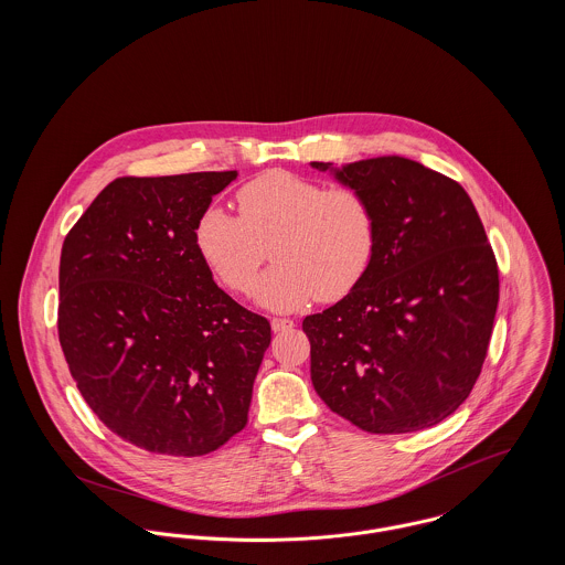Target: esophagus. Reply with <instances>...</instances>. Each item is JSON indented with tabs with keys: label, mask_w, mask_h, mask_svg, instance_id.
Listing matches in <instances>:
<instances>
[{
	"label": "esophagus",
	"mask_w": 565,
	"mask_h": 565,
	"mask_svg": "<svg viewBox=\"0 0 565 565\" xmlns=\"http://www.w3.org/2000/svg\"><path fill=\"white\" fill-rule=\"evenodd\" d=\"M289 328H294L291 320H282V318H274L271 320V330L274 332H282V330H289Z\"/></svg>",
	"instance_id": "34e87169"
}]
</instances>
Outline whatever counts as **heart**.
I'll return each instance as SVG.
<instances>
[{
	"label": "heart",
	"mask_w": 565,
	"mask_h": 565,
	"mask_svg": "<svg viewBox=\"0 0 565 565\" xmlns=\"http://www.w3.org/2000/svg\"><path fill=\"white\" fill-rule=\"evenodd\" d=\"M237 206L239 215L206 206L195 222V247L220 282L245 294L269 243L274 267L254 289L256 305L269 311H296L316 298L339 300L372 265L376 211L356 189H328L318 180L271 169L243 184Z\"/></svg>",
	"instance_id": "obj_1"
}]
</instances>
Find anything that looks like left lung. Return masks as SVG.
<instances>
[{"label": "left lung", "instance_id": "8db88e82", "mask_svg": "<svg viewBox=\"0 0 565 565\" xmlns=\"http://www.w3.org/2000/svg\"><path fill=\"white\" fill-rule=\"evenodd\" d=\"M311 167L361 191L379 224L359 285L302 322L313 387L367 433L435 426L470 396L493 328L498 267L481 217L459 182L404 157Z\"/></svg>", "mask_w": 565, "mask_h": 565}]
</instances>
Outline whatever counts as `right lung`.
Masks as SVG:
<instances>
[{"label": "right lung", "mask_w": 565, "mask_h": 565, "mask_svg": "<svg viewBox=\"0 0 565 565\" xmlns=\"http://www.w3.org/2000/svg\"><path fill=\"white\" fill-rule=\"evenodd\" d=\"M237 171L117 178L61 252L58 339L82 398L124 441L200 457L247 422L269 322L222 291L193 231Z\"/></svg>", "instance_id": "1"}]
</instances>
